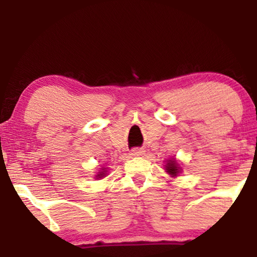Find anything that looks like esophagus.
<instances>
[{"label":"esophagus","instance_id":"1","mask_svg":"<svg viewBox=\"0 0 257 257\" xmlns=\"http://www.w3.org/2000/svg\"><path fill=\"white\" fill-rule=\"evenodd\" d=\"M132 155L135 156V157H139V156H143L144 155V151L141 149H134L132 151Z\"/></svg>","mask_w":257,"mask_h":257}]
</instances>
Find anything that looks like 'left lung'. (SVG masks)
Returning <instances> with one entry per match:
<instances>
[{
	"instance_id": "obj_1",
	"label": "left lung",
	"mask_w": 257,
	"mask_h": 257,
	"mask_svg": "<svg viewBox=\"0 0 257 257\" xmlns=\"http://www.w3.org/2000/svg\"><path fill=\"white\" fill-rule=\"evenodd\" d=\"M166 170L168 174H170V175L173 176H178L180 172H181V168L179 167L178 162L175 161V159H169V161L167 162L166 164Z\"/></svg>"
}]
</instances>
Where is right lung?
<instances>
[{
    "instance_id": "add662e5",
    "label": "right lung",
    "mask_w": 257,
    "mask_h": 257,
    "mask_svg": "<svg viewBox=\"0 0 257 257\" xmlns=\"http://www.w3.org/2000/svg\"><path fill=\"white\" fill-rule=\"evenodd\" d=\"M106 175V170H104V169H102V172H99L98 173V175H96L95 176V178L96 179H100V178H104V176Z\"/></svg>"
}]
</instances>
